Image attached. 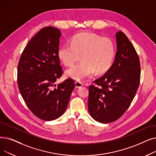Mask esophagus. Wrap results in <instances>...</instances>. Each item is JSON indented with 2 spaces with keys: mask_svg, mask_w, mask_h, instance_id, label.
Here are the masks:
<instances>
[{
  "mask_svg": "<svg viewBox=\"0 0 156 156\" xmlns=\"http://www.w3.org/2000/svg\"><path fill=\"white\" fill-rule=\"evenodd\" d=\"M83 85V84L82 83L80 82H75V86H76V88H80V87H82Z\"/></svg>",
  "mask_w": 156,
  "mask_h": 156,
  "instance_id": "obj_1",
  "label": "esophagus"
}]
</instances>
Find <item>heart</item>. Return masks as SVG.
I'll list each match as a JSON object with an SVG mask.
<instances>
[{
	"mask_svg": "<svg viewBox=\"0 0 156 156\" xmlns=\"http://www.w3.org/2000/svg\"><path fill=\"white\" fill-rule=\"evenodd\" d=\"M115 46L113 41L90 32H82L74 36L71 44L64 43L58 50V56L64 65L72 66L66 75L77 81L92 76L95 73L104 74L112 65Z\"/></svg>",
	"mask_w": 156,
	"mask_h": 156,
	"instance_id": "b5f03b06",
	"label": "heart"
}]
</instances>
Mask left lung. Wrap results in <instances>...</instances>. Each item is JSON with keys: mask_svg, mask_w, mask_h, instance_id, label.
I'll list each match as a JSON object with an SVG mask.
<instances>
[{"mask_svg": "<svg viewBox=\"0 0 156 156\" xmlns=\"http://www.w3.org/2000/svg\"><path fill=\"white\" fill-rule=\"evenodd\" d=\"M115 58L110 68L96 86H89L88 110L99 122L107 124L119 119L127 110L140 81V59L133 44L122 31L116 33Z\"/></svg>", "mask_w": 156, "mask_h": 156, "instance_id": "8db88e82", "label": "left lung"}]
</instances>
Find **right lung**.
<instances>
[{
  "label": "right lung",
  "mask_w": 156,
  "mask_h": 156,
  "mask_svg": "<svg viewBox=\"0 0 156 156\" xmlns=\"http://www.w3.org/2000/svg\"><path fill=\"white\" fill-rule=\"evenodd\" d=\"M60 30L46 27L34 36L23 50L18 65L19 90L29 110L46 121L62 116L75 87L66 80L56 86L62 68L58 56Z\"/></svg>",
  "instance_id": "obj_1"
}]
</instances>
